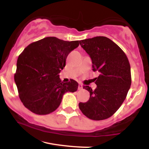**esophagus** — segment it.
I'll return each mask as SVG.
<instances>
[{
    "instance_id": "esophagus-1",
    "label": "esophagus",
    "mask_w": 149,
    "mask_h": 149,
    "mask_svg": "<svg viewBox=\"0 0 149 149\" xmlns=\"http://www.w3.org/2000/svg\"><path fill=\"white\" fill-rule=\"evenodd\" d=\"M83 85H82V84H79V85H78V90H82V89H83Z\"/></svg>"
}]
</instances>
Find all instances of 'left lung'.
I'll return each instance as SVG.
<instances>
[{"label": "left lung", "instance_id": "obj_1", "mask_svg": "<svg viewBox=\"0 0 149 149\" xmlns=\"http://www.w3.org/2000/svg\"><path fill=\"white\" fill-rule=\"evenodd\" d=\"M80 44L91 58L92 70L99 71L100 76L95 79V90L83 86L90 97L87 102H80L79 109L90 119L109 118L122 105L130 88L129 61L120 47L107 37L85 39Z\"/></svg>", "mask_w": 149, "mask_h": 149}]
</instances>
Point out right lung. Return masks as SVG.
<instances>
[{"instance_id": "1", "label": "right lung", "mask_w": 149, "mask_h": 149, "mask_svg": "<svg viewBox=\"0 0 149 149\" xmlns=\"http://www.w3.org/2000/svg\"><path fill=\"white\" fill-rule=\"evenodd\" d=\"M80 42L46 37L31 43L19 56L15 81L20 100L29 110L38 115L49 114L59 107L64 93L77 91L76 80L61 83L59 73Z\"/></svg>"}]
</instances>
